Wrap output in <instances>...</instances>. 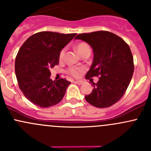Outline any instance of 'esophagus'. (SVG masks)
<instances>
[{"instance_id":"34e87169","label":"esophagus","mask_w":151,"mask_h":151,"mask_svg":"<svg viewBox=\"0 0 151 151\" xmlns=\"http://www.w3.org/2000/svg\"><path fill=\"white\" fill-rule=\"evenodd\" d=\"M74 83L77 85H82L83 84V81H81V80H76V81H74Z\"/></svg>"}]
</instances>
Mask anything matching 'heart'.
I'll return each mask as SVG.
<instances>
[{"instance_id": "heart-1", "label": "heart", "mask_w": 151, "mask_h": 151, "mask_svg": "<svg viewBox=\"0 0 151 151\" xmlns=\"http://www.w3.org/2000/svg\"><path fill=\"white\" fill-rule=\"evenodd\" d=\"M76 50L78 52L79 54L80 55H83L85 54V53H91V47L89 45H88L85 42H80V43L77 44L75 47ZM65 51L66 50L63 49L61 50V51L59 53V59L60 60H63V57H64L65 55ZM83 71V69L82 68H77L75 66H71L67 69V73L68 74H70L71 76L74 77H78L80 75V73Z\"/></svg>"}]
</instances>
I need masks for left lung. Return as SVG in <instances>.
I'll use <instances>...</instances> for the list:
<instances>
[{
  "instance_id": "obj_1",
  "label": "left lung",
  "mask_w": 151,
  "mask_h": 151,
  "mask_svg": "<svg viewBox=\"0 0 151 151\" xmlns=\"http://www.w3.org/2000/svg\"><path fill=\"white\" fill-rule=\"evenodd\" d=\"M87 42L93 51V61L85 78L100 77L85 99L98 108L109 107L119 101L129 85L134 69L133 55L125 41L105 30L80 33L75 37Z\"/></svg>"
}]
</instances>
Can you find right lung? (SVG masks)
Returning <instances> with one entry per match:
<instances>
[{"instance_id": "obj_1", "label": "right lung", "mask_w": 151, "mask_h": 151, "mask_svg": "<svg viewBox=\"0 0 151 151\" xmlns=\"http://www.w3.org/2000/svg\"><path fill=\"white\" fill-rule=\"evenodd\" d=\"M77 33L42 31L30 36L15 59V74L19 89L33 104L45 108L58 104L71 82L52 81L50 68L59 63V53Z\"/></svg>"}]
</instances>
